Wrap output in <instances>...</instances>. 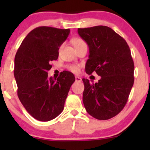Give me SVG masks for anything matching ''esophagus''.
I'll return each instance as SVG.
<instances>
[{
	"label": "esophagus",
	"instance_id": "1",
	"mask_svg": "<svg viewBox=\"0 0 150 150\" xmlns=\"http://www.w3.org/2000/svg\"><path fill=\"white\" fill-rule=\"evenodd\" d=\"M75 81H76V82H81V81H82V78H81L80 77L75 76Z\"/></svg>",
	"mask_w": 150,
	"mask_h": 150
}]
</instances>
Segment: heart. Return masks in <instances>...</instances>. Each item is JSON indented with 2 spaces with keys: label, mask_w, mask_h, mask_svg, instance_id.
<instances>
[{
  "label": "heart",
  "mask_w": 150,
  "mask_h": 150,
  "mask_svg": "<svg viewBox=\"0 0 150 150\" xmlns=\"http://www.w3.org/2000/svg\"><path fill=\"white\" fill-rule=\"evenodd\" d=\"M85 42L82 39H79V38L74 39L73 40V44L74 46H75V48L78 47V46L82 45V44H85ZM68 69L74 73H78L79 71H80V68L78 66H77V65H70V66H68Z\"/></svg>",
  "instance_id": "b5f03b06"
}]
</instances>
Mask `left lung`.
Returning a JSON list of instances; mask_svg holds the SVG:
<instances>
[{
  "label": "left lung",
  "mask_w": 150,
  "mask_h": 150,
  "mask_svg": "<svg viewBox=\"0 0 150 150\" xmlns=\"http://www.w3.org/2000/svg\"><path fill=\"white\" fill-rule=\"evenodd\" d=\"M77 32L89 46L86 73L95 71L101 76L95 84L82 79L84 106L94 118L110 119L124 108L134 83L130 48L123 37L106 26L79 28Z\"/></svg>",
  "instance_id": "obj_1"
}]
</instances>
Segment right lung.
I'll return each instance as SVG.
<instances>
[{"mask_svg": "<svg viewBox=\"0 0 150 150\" xmlns=\"http://www.w3.org/2000/svg\"><path fill=\"white\" fill-rule=\"evenodd\" d=\"M70 34L69 29L39 27L22 41L15 57L14 75L18 95L22 104L33 118L49 121L63 111L68 92L75 78L63 71L57 79L48 77L58 57V50Z\"/></svg>", "mask_w": 150, "mask_h": 150, "instance_id": "right-lung-1", "label": "right lung"}]
</instances>
